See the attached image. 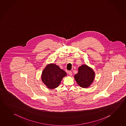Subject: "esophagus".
Masks as SVG:
<instances>
[{
    "label": "esophagus",
    "mask_w": 126,
    "mask_h": 126,
    "mask_svg": "<svg viewBox=\"0 0 126 126\" xmlns=\"http://www.w3.org/2000/svg\"><path fill=\"white\" fill-rule=\"evenodd\" d=\"M68 74L70 75V76H71L72 75V72L71 71H68Z\"/></svg>",
    "instance_id": "obj_1"
}]
</instances>
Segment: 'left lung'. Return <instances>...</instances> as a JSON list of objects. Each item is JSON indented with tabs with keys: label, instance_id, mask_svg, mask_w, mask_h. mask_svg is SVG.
I'll use <instances>...</instances> for the list:
<instances>
[{
	"label": "left lung",
	"instance_id": "1",
	"mask_svg": "<svg viewBox=\"0 0 126 126\" xmlns=\"http://www.w3.org/2000/svg\"><path fill=\"white\" fill-rule=\"evenodd\" d=\"M74 78L79 86L86 88L93 81L95 73L92 68L84 64L78 68V73L74 76Z\"/></svg>",
	"mask_w": 126,
	"mask_h": 126
}]
</instances>
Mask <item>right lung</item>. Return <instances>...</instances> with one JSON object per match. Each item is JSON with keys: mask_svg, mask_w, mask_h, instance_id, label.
Instances as JSON below:
<instances>
[{"mask_svg": "<svg viewBox=\"0 0 126 126\" xmlns=\"http://www.w3.org/2000/svg\"><path fill=\"white\" fill-rule=\"evenodd\" d=\"M66 75V72L55 64H49L43 71L42 79L48 88L54 89L58 87Z\"/></svg>", "mask_w": 126, "mask_h": 126, "instance_id": "obj_1", "label": "right lung"}]
</instances>
